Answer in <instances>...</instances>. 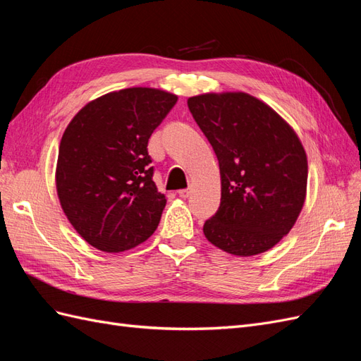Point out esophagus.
<instances>
[{
    "instance_id": "34e87169",
    "label": "esophagus",
    "mask_w": 361,
    "mask_h": 361,
    "mask_svg": "<svg viewBox=\"0 0 361 361\" xmlns=\"http://www.w3.org/2000/svg\"><path fill=\"white\" fill-rule=\"evenodd\" d=\"M178 195L180 199H187V197H190V190H179Z\"/></svg>"
}]
</instances>
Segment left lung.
Instances as JSON below:
<instances>
[{
	"mask_svg": "<svg viewBox=\"0 0 361 361\" xmlns=\"http://www.w3.org/2000/svg\"><path fill=\"white\" fill-rule=\"evenodd\" d=\"M220 164L221 203L203 226L207 241L248 257L290 232L307 194V155L292 126L244 92L188 97Z\"/></svg>",
	"mask_w": 361,
	"mask_h": 361,
	"instance_id": "left-lung-1",
	"label": "left lung"
}]
</instances>
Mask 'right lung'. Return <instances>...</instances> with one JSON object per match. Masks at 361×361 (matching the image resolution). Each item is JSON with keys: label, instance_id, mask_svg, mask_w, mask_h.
Instances as JSON below:
<instances>
[{"label": "right lung", "instance_id": "1", "mask_svg": "<svg viewBox=\"0 0 361 361\" xmlns=\"http://www.w3.org/2000/svg\"><path fill=\"white\" fill-rule=\"evenodd\" d=\"M176 102L166 90L130 87L85 104L64 130L57 195L92 247L120 253L157 231L167 199L152 180L147 143Z\"/></svg>", "mask_w": 361, "mask_h": 361}]
</instances>
